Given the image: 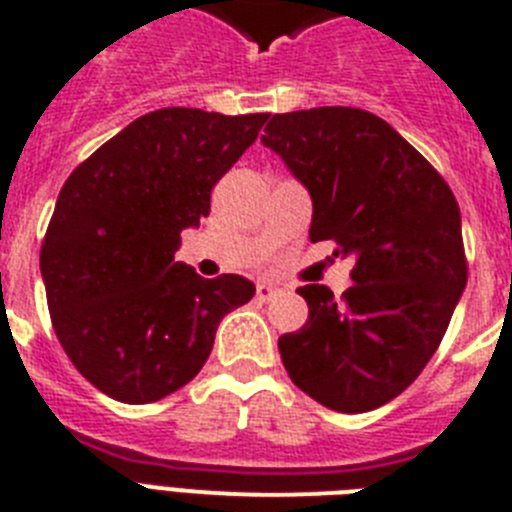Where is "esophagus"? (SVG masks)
Returning <instances> with one entry per match:
<instances>
[{"label":"esophagus","instance_id":"34e87169","mask_svg":"<svg viewBox=\"0 0 512 512\" xmlns=\"http://www.w3.org/2000/svg\"><path fill=\"white\" fill-rule=\"evenodd\" d=\"M282 295V289L277 287V284H269V282H261L259 287H256V297H259L261 302H269L274 300V297Z\"/></svg>","mask_w":512,"mask_h":512}]
</instances>
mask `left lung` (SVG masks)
<instances>
[{
	"mask_svg": "<svg viewBox=\"0 0 512 512\" xmlns=\"http://www.w3.org/2000/svg\"><path fill=\"white\" fill-rule=\"evenodd\" d=\"M264 133L310 192V241L354 261L341 300L323 284L297 289L310 315L279 338L284 369L325 408H379L431 361L467 287L454 192L392 125L356 107L284 112Z\"/></svg>",
	"mask_w": 512,
	"mask_h": 512,
	"instance_id": "1",
	"label": "left lung"
}]
</instances>
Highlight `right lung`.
Segmentation results:
<instances>
[{
	"label": "right lung",
	"mask_w": 512,
	"mask_h": 512,
	"mask_svg": "<svg viewBox=\"0 0 512 512\" xmlns=\"http://www.w3.org/2000/svg\"><path fill=\"white\" fill-rule=\"evenodd\" d=\"M266 117L148 112L61 187L40 248L48 310L71 364L112 400L143 405L192 382L220 320L256 292L238 274L202 279L174 253Z\"/></svg>",
	"instance_id": "right-lung-1"
}]
</instances>
